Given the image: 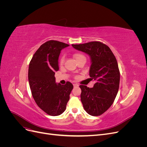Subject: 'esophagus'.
I'll use <instances>...</instances> for the list:
<instances>
[{"label":"esophagus","instance_id":"34e87169","mask_svg":"<svg viewBox=\"0 0 147 147\" xmlns=\"http://www.w3.org/2000/svg\"><path fill=\"white\" fill-rule=\"evenodd\" d=\"M73 85H74V87H78L79 85H78V84H77V83H74V84H73Z\"/></svg>","mask_w":147,"mask_h":147}]
</instances>
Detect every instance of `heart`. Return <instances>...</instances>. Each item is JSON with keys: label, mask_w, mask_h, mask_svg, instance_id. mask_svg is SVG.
<instances>
[{"label": "heart", "mask_w": 147, "mask_h": 147, "mask_svg": "<svg viewBox=\"0 0 147 147\" xmlns=\"http://www.w3.org/2000/svg\"><path fill=\"white\" fill-rule=\"evenodd\" d=\"M73 57H74V58L75 59V61H76L77 60L80 59L86 58L85 56H84L83 55L81 54V53H75V54L73 55ZM64 56H62L61 57V59H60V64H63V63H64Z\"/></svg>", "instance_id": "obj_1"}]
</instances>
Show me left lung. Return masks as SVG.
Wrapping results in <instances>:
<instances>
[{"label": "left lung", "instance_id": "8db88e82", "mask_svg": "<svg viewBox=\"0 0 147 147\" xmlns=\"http://www.w3.org/2000/svg\"><path fill=\"white\" fill-rule=\"evenodd\" d=\"M72 46L90 56L91 80L93 88L80 85L81 101L86 112L99 116L112 105L119 89L120 74L116 57L110 48L100 42H91Z\"/></svg>", "mask_w": 147, "mask_h": 147}]
</instances>
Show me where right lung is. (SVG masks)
<instances>
[{
  "mask_svg": "<svg viewBox=\"0 0 147 147\" xmlns=\"http://www.w3.org/2000/svg\"><path fill=\"white\" fill-rule=\"evenodd\" d=\"M69 45L49 40L40 47L31 59L28 70L29 86L37 105L51 116L63 113L70 98L73 84H57L55 74L59 70L58 59L61 50Z\"/></svg>",
  "mask_w": 147,
  "mask_h": 147,
  "instance_id": "add662e5",
  "label": "right lung"
}]
</instances>
